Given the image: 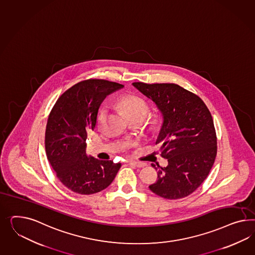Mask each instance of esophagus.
<instances>
[{
    "label": "esophagus",
    "mask_w": 255,
    "mask_h": 255,
    "mask_svg": "<svg viewBox=\"0 0 255 255\" xmlns=\"http://www.w3.org/2000/svg\"><path fill=\"white\" fill-rule=\"evenodd\" d=\"M128 163L132 165V166H134V167H145L146 163H143V162H138V161H128Z\"/></svg>",
    "instance_id": "obj_1"
}]
</instances>
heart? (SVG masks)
<instances>
[{"mask_svg":"<svg viewBox=\"0 0 255 255\" xmlns=\"http://www.w3.org/2000/svg\"><path fill=\"white\" fill-rule=\"evenodd\" d=\"M117 104H118V107L126 114V116L129 119V121L140 120L143 122L150 112V108L147 102L143 99L134 95H128L120 98L118 100ZM107 117H108V108L106 106H102L101 109L99 110L97 115V124L100 128L104 126L107 120Z\"/></svg>","mask_w":255,"mask_h":255,"instance_id":"b5f03b06","label":"heart"}]
</instances>
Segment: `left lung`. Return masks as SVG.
Segmentation results:
<instances>
[{
    "mask_svg": "<svg viewBox=\"0 0 255 255\" xmlns=\"http://www.w3.org/2000/svg\"><path fill=\"white\" fill-rule=\"evenodd\" d=\"M132 85L154 102L163 118L155 143H161V156L168 164L149 188L166 199L189 196L208 177L217 153L210 111L198 96L176 84Z\"/></svg>",
    "mask_w": 255,
    "mask_h": 255,
    "instance_id": "obj_1",
    "label": "left lung"
}]
</instances>
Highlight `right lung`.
I'll use <instances>...</instances> for the list:
<instances>
[{
    "label": "right lung",
    "instance_id": "add662e5",
    "mask_svg": "<svg viewBox=\"0 0 255 255\" xmlns=\"http://www.w3.org/2000/svg\"><path fill=\"white\" fill-rule=\"evenodd\" d=\"M122 88L107 80L83 81L61 95L52 109L44 140L47 159L59 181L74 193L91 195L107 188L121 167V163L88 156L86 141L102 102Z\"/></svg>",
    "mask_w": 255,
    "mask_h": 255
}]
</instances>
